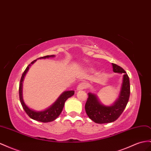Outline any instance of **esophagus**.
I'll return each mask as SVG.
<instances>
[{"label":"esophagus","instance_id":"1","mask_svg":"<svg viewBox=\"0 0 151 151\" xmlns=\"http://www.w3.org/2000/svg\"><path fill=\"white\" fill-rule=\"evenodd\" d=\"M88 86V84L86 83H79L77 86V90H82V89H84L86 88H87Z\"/></svg>","mask_w":151,"mask_h":151}]
</instances>
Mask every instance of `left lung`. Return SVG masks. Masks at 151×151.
<instances>
[{"instance_id":"left-lung-1","label":"left lung","mask_w":151,"mask_h":151,"mask_svg":"<svg viewBox=\"0 0 151 151\" xmlns=\"http://www.w3.org/2000/svg\"><path fill=\"white\" fill-rule=\"evenodd\" d=\"M112 65L114 72L124 74L119 98L112 105L105 106L100 103L95 94L89 93L85 104L87 115L93 121L98 124L112 123L117 119L124 111L129 100L130 95L129 77L123 68L115 63Z\"/></svg>"}]
</instances>
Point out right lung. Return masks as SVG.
Instances as JSON below:
<instances>
[{
	"instance_id": "obj_1",
	"label": "right lung",
	"mask_w": 151,
	"mask_h": 151,
	"mask_svg": "<svg viewBox=\"0 0 151 151\" xmlns=\"http://www.w3.org/2000/svg\"><path fill=\"white\" fill-rule=\"evenodd\" d=\"M50 57H55V55H47L43 57H40L38 59H45L50 58ZM36 60H34L32 62L30 65H28L26 69L23 73L22 76L21 77L19 82V100L22 107L24 109V111L27 114V115L29 116L31 119L42 122V123H48V122H51L55 120L57 117H58L60 114L62 112V110L64 107L65 102L68 98L71 97L74 95V91H66L63 92L62 95H61L58 99L56 100L55 102L52 104L51 107L47 108V109L44 110L42 111H35L34 110H32L30 109L28 106L25 104L23 99V95H22V87H23V81L24 79L27 72H28L29 67L31 66L32 64H33L36 62Z\"/></svg>"
}]
</instances>
